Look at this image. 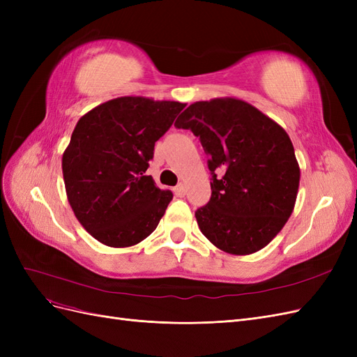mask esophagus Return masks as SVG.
<instances>
[{
  "instance_id": "1",
  "label": "esophagus",
  "mask_w": 357,
  "mask_h": 357,
  "mask_svg": "<svg viewBox=\"0 0 357 357\" xmlns=\"http://www.w3.org/2000/svg\"><path fill=\"white\" fill-rule=\"evenodd\" d=\"M174 193L177 197H185L186 195V186L185 185H178V186H176L174 188Z\"/></svg>"
}]
</instances>
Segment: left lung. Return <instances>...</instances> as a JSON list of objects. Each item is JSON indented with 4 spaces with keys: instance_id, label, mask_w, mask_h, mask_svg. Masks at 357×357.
<instances>
[{
    "instance_id": "8db88e82",
    "label": "left lung",
    "mask_w": 357,
    "mask_h": 357,
    "mask_svg": "<svg viewBox=\"0 0 357 357\" xmlns=\"http://www.w3.org/2000/svg\"><path fill=\"white\" fill-rule=\"evenodd\" d=\"M174 126L190 129L210 158L211 198L195 213L201 232L236 256L271 243L294 211L301 178L284 129L231 96L190 104Z\"/></svg>"
}]
</instances>
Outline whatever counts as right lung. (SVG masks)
Segmentation results:
<instances>
[{
    "mask_svg": "<svg viewBox=\"0 0 357 357\" xmlns=\"http://www.w3.org/2000/svg\"><path fill=\"white\" fill-rule=\"evenodd\" d=\"M185 107L121 96L80 117L62 155V174L75 218L95 240L131 247L156 229L172 193L144 172L155 143Z\"/></svg>",
    "mask_w": 357,
    "mask_h": 357,
    "instance_id": "obj_1",
    "label": "right lung"
}]
</instances>
